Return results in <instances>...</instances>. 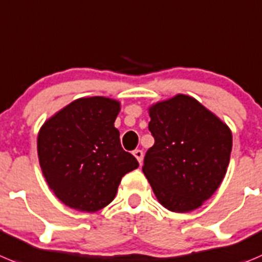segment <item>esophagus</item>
<instances>
[{
	"label": "esophagus",
	"instance_id": "obj_1",
	"mask_svg": "<svg viewBox=\"0 0 262 262\" xmlns=\"http://www.w3.org/2000/svg\"><path fill=\"white\" fill-rule=\"evenodd\" d=\"M133 155L136 157V159L140 162V164L142 163V160H143V151H142V150H134Z\"/></svg>",
	"mask_w": 262,
	"mask_h": 262
}]
</instances>
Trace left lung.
Instances as JSON below:
<instances>
[{
  "mask_svg": "<svg viewBox=\"0 0 262 262\" xmlns=\"http://www.w3.org/2000/svg\"><path fill=\"white\" fill-rule=\"evenodd\" d=\"M148 115L155 143L146 152L142 171L155 197L175 213L199 209L227 172L231 129L184 94L150 105Z\"/></svg>",
  "mask_w": 262,
  "mask_h": 262,
  "instance_id": "1",
  "label": "left lung"
}]
</instances>
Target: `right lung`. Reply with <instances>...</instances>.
<instances>
[{
	"label": "right lung",
	"mask_w": 262,
	"mask_h": 262,
	"mask_svg": "<svg viewBox=\"0 0 262 262\" xmlns=\"http://www.w3.org/2000/svg\"><path fill=\"white\" fill-rule=\"evenodd\" d=\"M121 105L105 96L79 98L49 117L37 134L47 184L67 206L94 213L114 201L121 178L138 167L122 150L115 120Z\"/></svg>",
	"instance_id": "obj_1"
}]
</instances>
